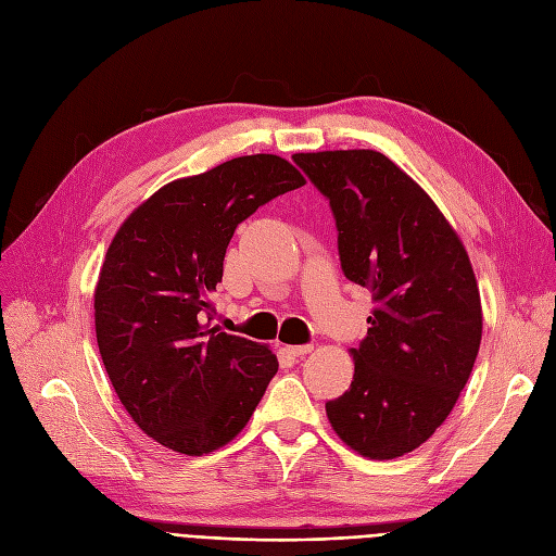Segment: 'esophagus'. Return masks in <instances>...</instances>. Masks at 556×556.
<instances>
[{
    "label": "esophagus",
    "mask_w": 556,
    "mask_h": 556,
    "mask_svg": "<svg viewBox=\"0 0 556 556\" xmlns=\"http://www.w3.org/2000/svg\"><path fill=\"white\" fill-rule=\"evenodd\" d=\"M311 350H313V345H291V348H286V352L293 354V356H306Z\"/></svg>",
    "instance_id": "obj_1"
}]
</instances>
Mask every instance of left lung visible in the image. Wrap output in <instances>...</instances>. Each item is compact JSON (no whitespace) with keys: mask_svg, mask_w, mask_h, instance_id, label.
<instances>
[{"mask_svg":"<svg viewBox=\"0 0 556 556\" xmlns=\"http://www.w3.org/2000/svg\"><path fill=\"white\" fill-rule=\"evenodd\" d=\"M336 218L350 281L372 291L350 389L325 404L348 447L383 462L420 447L454 408L481 343L468 252L441 208L375 150L295 154Z\"/></svg>","mask_w":556,"mask_h":556,"instance_id":"8db88e82","label":"left lung"}]
</instances>
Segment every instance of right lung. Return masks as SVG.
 <instances>
[{
	"mask_svg": "<svg viewBox=\"0 0 556 556\" xmlns=\"http://www.w3.org/2000/svg\"><path fill=\"white\" fill-rule=\"evenodd\" d=\"M304 184L281 156H238L165 184L113 236L94 286V333L119 402L163 447L220 450L275 377L268 345L211 327V295L236 227Z\"/></svg>",
	"mask_w": 556,
	"mask_h": 556,
	"instance_id": "obj_1",
	"label": "right lung"
}]
</instances>
